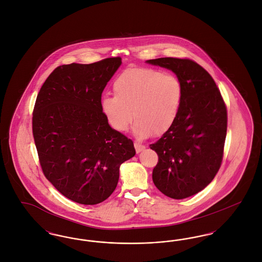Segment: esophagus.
<instances>
[{"label": "esophagus", "instance_id": "obj_1", "mask_svg": "<svg viewBox=\"0 0 262 262\" xmlns=\"http://www.w3.org/2000/svg\"><path fill=\"white\" fill-rule=\"evenodd\" d=\"M135 148H136L137 153H140L141 151H143V150L145 149V146L142 145V144H140V143L136 142V143H135Z\"/></svg>", "mask_w": 262, "mask_h": 262}]
</instances>
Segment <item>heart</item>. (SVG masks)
Here are the masks:
<instances>
[{
  "label": "heart",
  "instance_id": "heart-1",
  "mask_svg": "<svg viewBox=\"0 0 262 262\" xmlns=\"http://www.w3.org/2000/svg\"><path fill=\"white\" fill-rule=\"evenodd\" d=\"M113 91L115 96L101 101L103 115L117 132H125L135 117L133 133L139 138L168 132L184 96L183 84L176 75L148 68L125 70L115 79Z\"/></svg>",
  "mask_w": 262,
  "mask_h": 262
}]
</instances>
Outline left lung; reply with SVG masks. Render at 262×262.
<instances>
[{"label": "left lung", "mask_w": 262, "mask_h": 262, "mask_svg": "<svg viewBox=\"0 0 262 262\" xmlns=\"http://www.w3.org/2000/svg\"><path fill=\"white\" fill-rule=\"evenodd\" d=\"M147 63L170 70L184 88L172 127L150 148L159 157L152 180L165 195L187 199L207 187L223 157L227 110L211 75L188 59L159 58Z\"/></svg>", "instance_id": "1"}]
</instances>
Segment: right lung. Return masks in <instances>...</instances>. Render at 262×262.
Wrapping results in <instances>:
<instances>
[{
	"instance_id": "add662e5",
	"label": "right lung",
	"mask_w": 262,
	"mask_h": 262,
	"mask_svg": "<svg viewBox=\"0 0 262 262\" xmlns=\"http://www.w3.org/2000/svg\"><path fill=\"white\" fill-rule=\"evenodd\" d=\"M120 57L54 70L38 93L32 129L47 180L69 200L94 205L119 182L120 166L136 155L134 142L109 125L101 95Z\"/></svg>"
}]
</instances>
